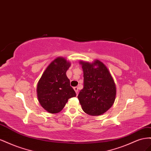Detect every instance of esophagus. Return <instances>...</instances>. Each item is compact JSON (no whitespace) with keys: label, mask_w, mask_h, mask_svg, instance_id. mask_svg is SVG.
Listing matches in <instances>:
<instances>
[{"label":"esophagus","mask_w":151,"mask_h":151,"mask_svg":"<svg viewBox=\"0 0 151 151\" xmlns=\"http://www.w3.org/2000/svg\"><path fill=\"white\" fill-rule=\"evenodd\" d=\"M74 90H75V92L76 93V94H78V87H74Z\"/></svg>","instance_id":"esophagus-1"}]
</instances>
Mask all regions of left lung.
Masks as SVG:
<instances>
[{
	"label": "left lung",
	"instance_id": "1",
	"mask_svg": "<svg viewBox=\"0 0 151 151\" xmlns=\"http://www.w3.org/2000/svg\"><path fill=\"white\" fill-rule=\"evenodd\" d=\"M83 71V88L78 96L85 113L99 116L113 106L116 97V85L109 70L99 60L93 63L81 61ZM96 65L97 67L95 68Z\"/></svg>",
	"mask_w": 151,
	"mask_h": 151
}]
</instances>
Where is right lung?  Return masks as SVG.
<instances>
[{
  "label": "right lung",
  "instance_id": "add662e5",
  "mask_svg": "<svg viewBox=\"0 0 151 151\" xmlns=\"http://www.w3.org/2000/svg\"><path fill=\"white\" fill-rule=\"evenodd\" d=\"M70 65L63 58L55 59L47 67L38 81V101L43 108L50 113H59L69 99L76 96L66 74Z\"/></svg>",
  "mask_w": 151,
  "mask_h": 151
}]
</instances>
